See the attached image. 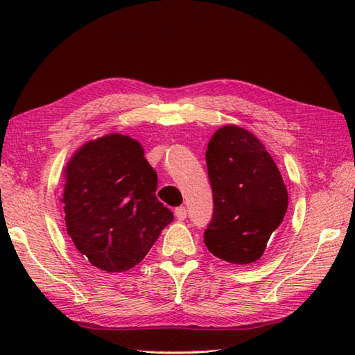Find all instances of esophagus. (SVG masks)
I'll list each match as a JSON object with an SVG mask.
<instances>
[{
	"label": "esophagus",
	"instance_id": "esophagus-1",
	"mask_svg": "<svg viewBox=\"0 0 355 355\" xmlns=\"http://www.w3.org/2000/svg\"><path fill=\"white\" fill-rule=\"evenodd\" d=\"M173 214H175V218H177V220H180V221H183V220H186V207H177L175 209V212H173Z\"/></svg>",
	"mask_w": 355,
	"mask_h": 355
}]
</instances>
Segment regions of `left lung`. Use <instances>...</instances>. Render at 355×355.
<instances>
[{"mask_svg":"<svg viewBox=\"0 0 355 355\" xmlns=\"http://www.w3.org/2000/svg\"><path fill=\"white\" fill-rule=\"evenodd\" d=\"M214 218L205 232L209 252L248 266L266 252L288 209V192L263 143L238 125L216 130L206 150Z\"/></svg>","mask_w":355,"mask_h":355,"instance_id":"1","label":"left lung"}]
</instances>
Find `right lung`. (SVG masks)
<instances>
[{"instance_id":"obj_1","label":"right lung","mask_w":355,"mask_h":355,"mask_svg":"<svg viewBox=\"0 0 355 355\" xmlns=\"http://www.w3.org/2000/svg\"><path fill=\"white\" fill-rule=\"evenodd\" d=\"M65 225L74 247L108 273L145 258L172 212L155 197L157 172L130 135L112 132L82 145L64 169Z\"/></svg>"}]
</instances>
